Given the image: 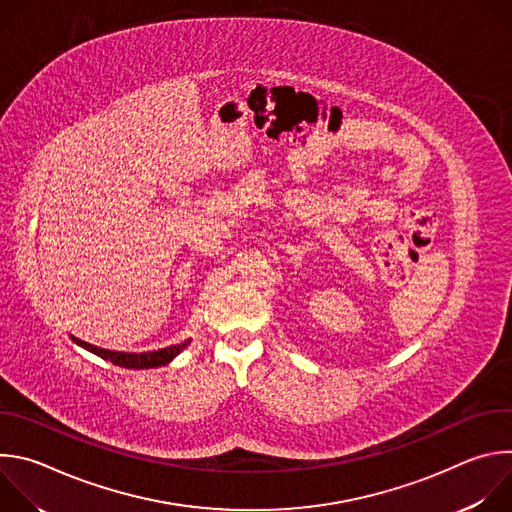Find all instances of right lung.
<instances>
[{"label": "right lung", "instance_id": "add662e5", "mask_svg": "<svg viewBox=\"0 0 512 512\" xmlns=\"http://www.w3.org/2000/svg\"><path fill=\"white\" fill-rule=\"evenodd\" d=\"M72 342H77L81 348L117 364V367L123 369H156V367H164V364L172 362L188 344L190 340H184L180 344H172L168 348H160V350H150V352H117V350H107V348H99L93 346L85 340H79L75 336H70Z\"/></svg>", "mask_w": 512, "mask_h": 512}]
</instances>
